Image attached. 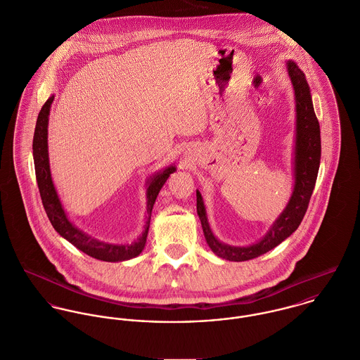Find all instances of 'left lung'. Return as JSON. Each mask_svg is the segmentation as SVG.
Returning a JSON list of instances; mask_svg holds the SVG:
<instances>
[{"label": "left lung", "mask_w": 360, "mask_h": 360, "mask_svg": "<svg viewBox=\"0 0 360 360\" xmlns=\"http://www.w3.org/2000/svg\"><path fill=\"white\" fill-rule=\"evenodd\" d=\"M287 68L295 90L296 138L293 162L295 185L285 210L270 226L266 236H263L259 242L249 246H229L219 242L213 235L206 216L203 198L200 192L196 191L198 214L203 226L207 245L218 257L229 262H245L259 257L260 255L267 253L269 250L278 246L283 240H285L300 225L316 185L321 155L320 125L314 114L311 94L304 73L292 61H288Z\"/></svg>", "instance_id": "1"}]
</instances>
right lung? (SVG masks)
I'll return each instance as SVG.
<instances>
[{"instance_id": "add662e5", "label": "right lung", "mask_w": 360, "mask_h": 360, "mask_svg": "<svg viewBox=\"0 0 360 360\" xmlns=\"http://www.w3.org/2000/svg\"><path fill=\"white\" fill-rule=\"evenodd\" d=\"M54 101V96H51L44 105L41 107L36 128H34V136H33V158H34V169H36V179L37 186L40 192V198L44 206V210L47 217L54 226V229L65 238L68 242H71L73 246H76L83 253L89 255L90 257H94L97 260L103 262H124L136 257L142 253L146 238L150 226V216L154 206V202L157 199L158 192L161 191L162 185L168 179L169 174L175 172L176 168L174 165L167 167L165 169L154 174L148 182H147V221L144 226L143 233L139 236L136 242H132L131 245H114L107 242H100L83 231L77 229L72 222L68 219L65 214V210L63 209V205L60 202V198L57 195V191L54 188L51 172H50V162H49V144H47V128H49V115L50 108Z\"/></svg>"}]
</instances>
